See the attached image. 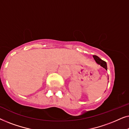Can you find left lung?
I'll return each instance as SVG.
<instances>
[{
  "mask_svg": "<svg viewBox=\"0 0 129 129\" xmlns=\"http://www.w3.org/2000/svg\"><path fill=\"white\" fill-rule=\"evenodd\" d=\"M93 58H94V60L96 61V62L98 63V64H99L101 66L102 68H105L106 70H107V63L106 61H105L103 60H102L99 57H98V56L96 55H93ZM108 80H109V77H108Z\"/></svg>",
  "mask_w": 129,
  "mask_h": 129,
  "instance_id": "8db88e82",
  "label": "left lung"
}]
</instances>
